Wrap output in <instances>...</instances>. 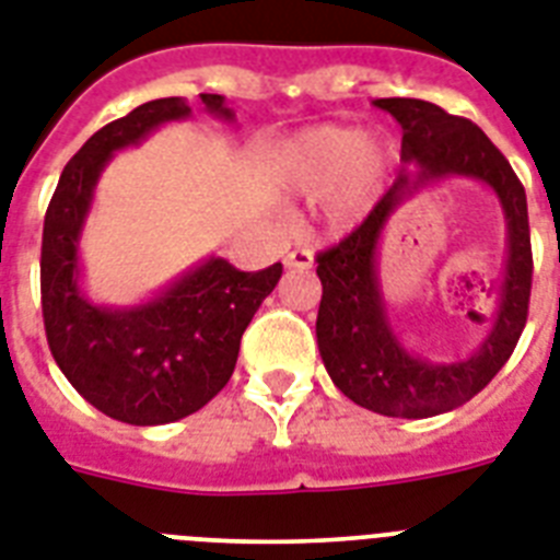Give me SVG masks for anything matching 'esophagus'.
<instances>
[{
    "mask_svg": "<svg viewBox=\"0 0 560 560\" xmlns=\"http://www.w3.org/2000/svg\"><path fill=\"white\" fill-rule=\"evenodd\" d=\"M285 269L291 271H306L312 269V262H314V254L308 252V248H294V252L285 254Z\"/></svg>",
    "mask_w": 560,
    "mask_h": 560,
    "instance_id": "obj_1",
    "label": "esophagus"
}]
</instances>
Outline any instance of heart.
<instances>
[{"instance_id":"b5f03b06","label":"heart","mask_w":560,"mask_h":560,"mask_svg":"<svg viewBox=\"0 0 560 560\" xmlns=\"http://www.w3.org/2000/svg\"><path fill=\"white\" fill-rule=\"evenodd\" d=\"M392 163L389 142L343 125H320L291 140L285 151V186L317 194L335 186L326 206L331 225H349L372 202Z\"/></svg>"}]
</instances>
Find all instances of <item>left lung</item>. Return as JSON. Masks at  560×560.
<instances>
[{"mask_svg": "<svg viewBox=\"0 0 560 560\" xmlns=\"http://www.w3.org/2000/svg\"><path fill=\"white\" fill-rule=\"evenodd\" d=\"M404 128L400 174L372 214L329 252L317 254L323 283L317 346L323 366L349 400L386 418H432L472 400L518 343L529 312L533 246L526 194L506 156L478 125L427 100H374ZM450 176H472L497 191L508 220V269L488 337L466 361L435 364L409 353L385 312L376 271L382 229L415 190Z\"/></svg>", "mask_w": 560, "mask_h": 560, "instance_id": "obj_1", "label": "left lung"}]
</instances>
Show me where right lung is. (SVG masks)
I'll return each mask as SVG.
<instances>
[{
  "instance_id": "right-lung-1",
  "label": "right lung",
  "mask_w": 560,
  "mask_h": 560,
  "mask_svg": "<svg viewBox=\"0 0 560 560\" xmlns=\"http://www.w3.org/2000/svg\"><path fill=\"white\" fill-rule=\"evenodd\" d=\"M200 100L208 114L234 122L225 96ZM186 117V100L165 96L100 128L62 168L42 229V317L50 354L88 404L131 427L188 418L223 389L240 337L283 275L280 262L240 271L223 257H208L137 306H100L85 298L80 237L100 174L117 151Z\"/></svg>"
}]
</instances>
